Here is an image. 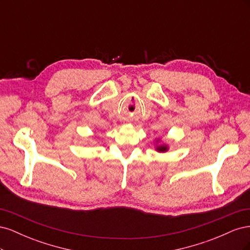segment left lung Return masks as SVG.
<instances>
[{
	"mask_svg": "<svg viewBox=\"0 0 250 250\" xmlns=\"http://www.w3.org/2000/svg\"><path fill=\"white\" fill-rule=\"evenodd\" d=\"M155 150L157 151V152L160 153H165L167 152V151L169 150V145L168 144H166L165 142H163L160 138L155 139V146H154Z\"/></svg>",
	"mask_w": 250,
	"mask_h": 250,
	"instance_id": "1",
	"label": "left lung"
}]
</instances>
